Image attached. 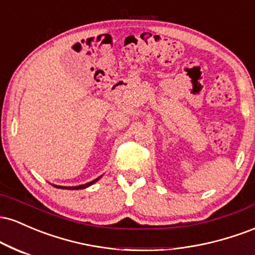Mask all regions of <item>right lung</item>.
I'll return each instance as SVG.
<instances>
[{"label": "right lung", "instance_id": "1", "mask_svg": "<svg viewBox=\"0 0 255 255\" xmlns=\"http://www.w3.org/2000/svg\"><path fill=\"white\" fill-rule=\"evenodd\" d=\"M98 180H99V177L96 178V180L91 181V182H89V183L81 184V186H77V187H62V186H55V187H56V188H62V189H84V188H86V187L91 186V184H93L95 182H97Z\"/></svg>", "mask_w": 255, "mask_h": 255}]
</instances>
